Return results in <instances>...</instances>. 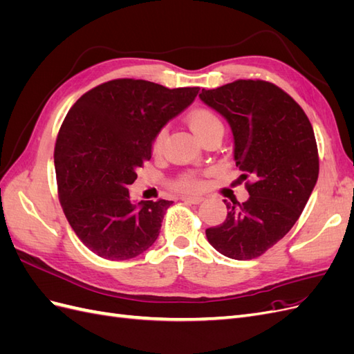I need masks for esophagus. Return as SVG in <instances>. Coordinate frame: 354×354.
Masks as SVG:
<instances>
[{
    "label": "esophagus",
    "mask_w": 354,
    "mask_h": 354,
    "mask_svg": "<svg viewBox=\"0 0 354 354\" xmlns=\"http://www.w3.org/2000/svg\"><path fill=\"white\" fill-rule=\"evenodd\" d=\"M181 201H185L187 203H194V205H198V203H201L203 201V198H201V196H181Z\"/></svg>",
    "instance_id": "1"
}]
</instances>
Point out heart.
<instances>
[{"instance_id": "1", "label": "heart", "mask_w": 354, "mask_h": 354, "mask_svg": "<svg viewBox=\"0 0 354 354\" xmlns=\"http://www.w3.org/2000/svg\"><path fill=\"white\" fill-rule=\"evenodd\" d=\"M186 122L190 130L194 131V134L202 143H205L207 140L214 137L221 138L224 134V125L218 118V115L209 109H203V108L194 109L186 116ZM164 138H165V130H160L156 133L152 142L153 152H159L160 149H162ZM202 186H203V181L195 174H183L174 181V187L181 192H198L202 189Z\"/></svg>"}]
</instances>
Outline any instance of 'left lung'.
<instances>
[{"instance_id": "8db88e82", "label": "left lung", "mask_w": 354, "mask_h": 354, "mask_svg": "<svg viewBox=\"0 0 354 354\" xmlns=\"http://www.w3.org/2000/svg\"><path fill=\"white\" fill-rule=\"evenodd\" d=\"M201 100L229 122L234 160L250 198L224 199L227 217L205 230L233 260L257 259L292 229L319 176L317 145L307 115L291 95L261 80H238L203 90Z\"/></svg>"}]
</instances>
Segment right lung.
I'll list each match as a JSON object with an SVG mask.
<instances>
[{
	"mask_svg": "<svg viewBox=\"0 0 354 354\" xmlns=\"http://www.w3.org/2000/svg\"><path fill=\"white\" fill-rule=\"evenodd\" d=\"M198 93L199 87L112 80L69 109L55 147L59 199L77 236L102 259H134L158 239L173 201L133 203L128 186L152 158L156 133Z\"/></svg>",
	"mask_w": 354,
	"mask_h": 354,
	"instance_id": "1",
	"label": "right lung"
}]
</instances>
